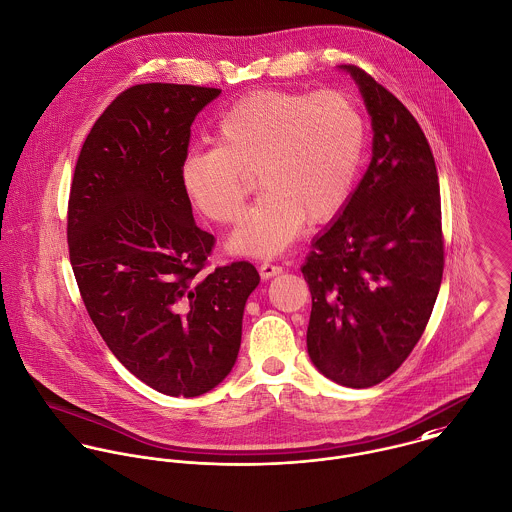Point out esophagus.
<instances>
[{
  "instance_id": "34e87169",
  "label": "esophagus",
  "mask_w": 512,
  "mask_h": 512,
  "mask_svg": "<svg viewBox=\"0 0 512 512\" xmlns=\"http://www.w3.org/2000/svg\"><path fill=\"white\" fill-rule=\"evenodd\" d=\"M282 270H284L282 266L272 264V262H262V264H260V276H262L264 280H270V278L282 274Z\"/></svg>"
}]
</instances>
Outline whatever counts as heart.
<instances>
[{
    "instance_id": "heart-1",
    "label": "heart",
    "mask_w": 512,
    "mask_h": 512,
    "mask_svg": "<svg viewBox=\"0 0 512 512\" xmlns=\"http://www.w3.org/2000/svg\"><path fill=\"white\" fill-rule=\"evenodd\" d=\"M215 132L217 144L185 155L181 185L207 219L232 224L258 173L262 197L230 238L248 256L278 254L305 222L337 217L365 159V118L335 90H254L220 116Z\"/></svg>"
}]
</instances>
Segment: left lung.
<instances>
[{
  "instance_id": "8db88e82",
  "label": "left lung",
  "mask_w": 512,
  "mask_h": 512,
  "mask_svg": "<svg viewBox=\"0 0 512 512\" xmlns=\"http://www.w3.org/2000/svg\"><path fill=\"white\" fill-rule=\"evenodd\" d=\"M359 84L372 120V159L359 187L301 266L311 292L307 353L321 374L368 388L420 341L443 274L438 169L410 110L370 74Z\"/></svg>"
}]
</instances>
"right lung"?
Masks as SVG:
<instances>
[{"label":"right lung","instance_id":"obj_1","mask_svg":"<svg viewBox=\"0 0 512 512\" xmlns=\"http://www.w3.org/2000/svg\"><path fill=\"white\" fill-rule=\"evenodd\" d=\"M219 88L149 82L118 94L74 167L67 238L86 311L114 357L153 390L201 396L232 370L250 262L207 270L215 236L181 185L195 116Z\"/></svg>","mask_w":512,"mask_h":512}]
</instances>
